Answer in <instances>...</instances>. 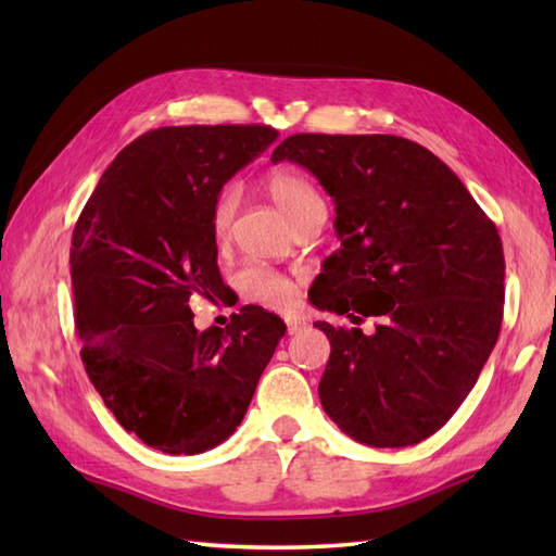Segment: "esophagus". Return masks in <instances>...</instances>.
<instances>
[{
  "mask_svg": "<svg viewBox=\"0 0 556 556\" xmlns=\"http://www.w3.org/2000/svg\"><path fill=\"white\" fill-rule=\"evenodd\" d=\"M285 323H287V332L289 334H299L301 329L305 327V323H301L299 317H285Z\"/></svg>",
  "mask_w": 556,
  "mask_h": 556,
  "instance_id": "esophagus-1",
  "label": "esophagus"
}]
</instances>
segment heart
Wrapping results in <instances>:
<instances>
[{
  "mask_svg": "<svg viewBox=\"0 0 556 556\" xmlns=\"http://www.w3.org/2000/svg\"><path fill=\"white\" fill-rule=\"evenodd\" d=\"M267 191L291 224H296L311 210L325 205L320 193L296 174H271L267 179ZM236 207H239V188L233 184L224 186L215 200H212L210 210V229L217 241H224L231 233ZM236 289H239L243 299L267 305V308H287L296 299V285L289 277L255 263L239 269V275H236Z\"/></svg>",
  "mask_w": 556,
  "mask_h": 556,
  "instance_id": "heart-1",
  "label": "heart"
}]
</instances>
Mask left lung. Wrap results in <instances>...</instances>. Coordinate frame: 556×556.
<instances>
[{
    "label": "left lung",
    "instance_id": "left-lung-1",
    "mask_svg": "<svg viewBox=\"0 0 556 556\" xmlns=\"http://www.w3.org/2000/svg\"><path fill=\"white\" fill-rule=\"evenodd\" d=\"M296 162L332 195L341 241L308 293L332 353L329 418L368 446L428 440L464 404L497 344L504 251L494 222L446 164L399 136L296 134L271 162ZM375 316L365 336L355 325Z\"/></svg>",
    "mask_w": 556,
    "mask_h": 556
}]
</instances>
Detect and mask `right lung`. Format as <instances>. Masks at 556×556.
Segmentation results:
<instances>
[{
    "mask_svg": "<svg viewBox=\"0 0 556 556\" xmlns=\"http://www.w3.org/2000/svg\"><path fill=\"white\" fill-rule=\"evenodd\" d=\"M277 131L164 126L104 169L71 239L80 361L126 432L164 454H203L239 428L287 325L243 305L227 329L193 325V293L224 281L212 200Z\"/></svg>",
    "mask_w": 556,
    "mask_h": 556,
    "instance_id": "1",
    "label": "right lung"
}]
</instances>
